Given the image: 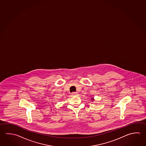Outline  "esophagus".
<instances>
[{
  "label": "esophagus",
  "mask_w": 146,
  "mask_h": 146,
  "mask_svg": "<svg viewBox=\"0 0 146 146\" xmlns=\"http://www.w3.org/2000/svg\"><path fill=\"white\" fill-rule=\"evenodd\" d=\"M72 95H76V96H77L78 95V93H77V92H73L72 93Z\"/></svg>",
  "instance_id": "34e87169"
}]
</instances>
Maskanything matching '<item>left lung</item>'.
<instances>
[{"mask_svg": "<svg viewBox=\"0 0 146 146\" xmlns=\"http://www.w3.org/2000/svg\"><path fill=\"white\" fill-rule=\"evenodd\" d=\"M91 100H92V101H94V98H93V97H92V99H91Z\"/></svg>", "mask_w": 146, "mask_h": 146, "instance_id": "left-lung-1", "label": "left lung"}]
</instances>
